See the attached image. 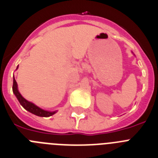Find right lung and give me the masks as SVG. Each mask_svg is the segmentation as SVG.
I'll use <instances>...</instances> for the list:
<instances>
[{
    "label": "right lung",
    "mask_w": 158,
    "mask_h": 158,
    "mask_svg": "<svg viewBox=\"0 0 158 158\" xmlns=\"http://www.w3.org/2000/svg\"><path fill=\"white\" fill-rule=\"evenodd\" d=\"M18 68V67H17ZM12 91H13V93L16 95V98L19 100V104H21L25 109L27 111H30L31 113L34 114V115H38V116H41V117H49L51 116L52 115H54L55 111H45V110H43L41 108H40L39 107L35 105L34 104H32L31 102L27 101V100H25L23 96H21V94L19 93L17 89V83H16L15 78H13V85H12Z\"/></svg>",
    "instance_id": "right-lung-1"
}]
</instances>
